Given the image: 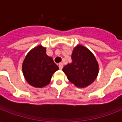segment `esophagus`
<instances>
[{
	"label": "esophagus",
	"instance_id": "1",
	"mask_svg": "<svg viewBox=\"0 0 122 122\" xmlns=\"http://www.w3.org/2000/svg\"><path fill=\"white\" fill-rule=\"evenodd\" d=\"M59 68L60 70H62L63 68V64L62 63H60L59 64Z\"/></svg>",
	"mask_w": 122,
	"mask_h": 122
}]
</instances>
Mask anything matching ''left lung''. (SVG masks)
I'll return each mask as SVG.
<instances>
[{
  "label": "left lung",
  "mask_w": 122,
  "mask_h": 122,
  "mask_svg": "<svg viewBox=\"0 0 122 122\" xmlns=\"http://www.w3.org/2000/svg\"><path fill=\"white\" fill-rule=\"evenodd\" d=\"M71 60L63 68L69 81L79 88H85L93 83L98 75L99 65L92 52L78 44L73 50Z\"/></svg>",
  "instance_id": "obj_1"
}]
</instances>
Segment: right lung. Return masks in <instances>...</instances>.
I'll return each instance as SVG.
<instances>
[{
    "mask_svg": "<svg viewBox=\"0 0 122 122\" xmlns=\"http://www.w3.org/2000/svg\"><path fill=\"white\" fill-rule=\"evenodd\" d=\"M59 70L51 57L46 54L42 45L35 47L27 54L22 65L24 77L30 85L42 88L50 83L52 74Z\"/></svg>",
    "mask_w": 122,
    "mask_h": 122,
    "instance_id": "obj_1",
    "label": "right lung"
}]
</instances>
